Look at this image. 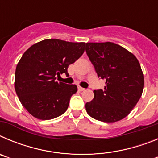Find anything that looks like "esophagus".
<instances>
[{
    "instance_id": "esophagus-1",
    "label": "esophagus",
    "mask_w": 158,
    "mask_h": 158,
    "mask_svg": "<svg viewBox=\"0 0 158 158\" xmlns=\"http://www.w3.org/2000/svg\"><path fill=\"white\" fill-rule=\"evenodd\" d=\"M78 90H79V91H85V89H84V88L79 86V87H78Z\"/></svg>"
}]
</instances>
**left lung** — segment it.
<instances>
[{
	"label": "left lung",
	"mask_w": 158,
	"mask_h": 158,
	"mask_svg": "<svg viewBox=\"0 0 158 158\" xmlns=\"http://www.w3.org/2000/svg\"><path fill=\"white\" fill-rule=\"evenodd\" d=\"M85 51L104 89L94 90V98L85 104L92 118L104 123L119 121L129 115L140 99L144 75L136 57L111 42L87 43Z\"/></svg>",
	"instance_id": "obj_1"
}]
</instances>
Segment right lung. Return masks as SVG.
Instances as JSON below:
<instances>
[{"mask_svg":"<svg viewBox=\"0 0 158 158\" xmlns=\"http://www.w3.org/2000/svg\"><path fill=\"white\" fill-rule=\"evenodd\" d=\"M85 43L44 40L29 47L16 65L15 90L22 105L35 118L48 120L68 108L75 85L56 81V77L81 56Z\"/></svg>","mask_w":158,"mask_h":158,"instance_id":"add662e5","label":"right lung"}]
</instances>
